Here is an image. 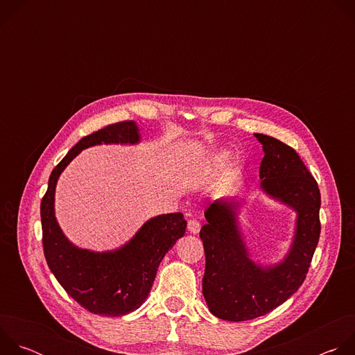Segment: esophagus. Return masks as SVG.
<instances>
[{"mask_svg": "<svg viewBox=\"0 0 355 355\" xmlns=\"http://www.w3.org/2000/svg\"><path fill=\"white\" fill-rule=\"evenodd\" d=\"M199 230H200V223H199L196 219L188 220V232H189V233L196 234V233H199Z\"/></svg>", "mask_w": 355, "mask_h": 355, "instance_id": "1", "label": "esophagus"}]
</instances>
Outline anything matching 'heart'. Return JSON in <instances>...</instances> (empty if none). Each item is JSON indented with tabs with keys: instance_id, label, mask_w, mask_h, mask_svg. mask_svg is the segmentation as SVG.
<instances>
[{
	"instance_id": "1",
	"label": "heart",
	"mask_w": 355,
	"mask_h": 355,
	"mask_svg": "<svg viewBox=\"0 0 355 355\" xmlns=\"http://www.w3.org/2000/svg\"><path fill=\"white\" fill-rule=\"evenodd\" d=\"M225 159V156H219V160H223Z\"/></svg>"
}]
</instances>
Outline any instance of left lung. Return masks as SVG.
<instances>
[{
  "label": "left lung",
  "mask_w": 355,
  "mask_h": 355,
  "mask_svg": "<svg viewBox=\"0 0 355 355\" xmlns=\"http://www.w3.org/2000/svg\"><path fill=\"white\" fill-rule=\"evenodd\" d=\"M263 144L260 188L271 199L296 212L295 233L282 261H252L239 226L241 202L220 198L205 211L199 237L205 250L202 293L212 315L229 322L267 315L291 297L306 278L320 236V191L296 151L267 135Z\"/></svg>",
  "instance_id": "1"
}]
</instances>
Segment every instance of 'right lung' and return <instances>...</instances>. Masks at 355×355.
<instances>
[{
  "label": "right lung",
  "instance_id": "obj_1",
  "mask_svg": "<svg viewBox=\"0 0 355 355\" xmlns=\"http://www.w3.org/2000/svg\"><path fill=\"white\" fill-rule=\"evenodd\" d=\"M136 122H119L83 137L50 174L40 204L43 251L50 271L64 291L91 313L116 318L141 306L155 282L157 268L185 233L181 212L148 219L122 247L91 251L73 244L55 215V192L60 174L84 148L96 144H137Z\"/></svg>",
  "mask_w": 355,
  "mask_h": 355
}]
</instances>
